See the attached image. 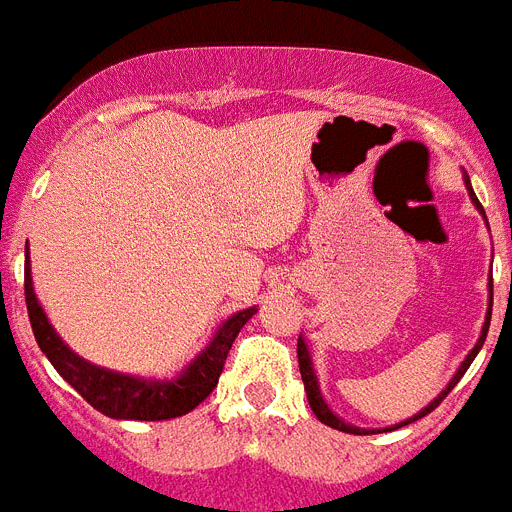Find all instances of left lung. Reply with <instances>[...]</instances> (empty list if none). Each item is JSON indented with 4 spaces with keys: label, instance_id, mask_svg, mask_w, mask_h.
Here are the masks:
<instances>
[{
    "label": "left lung",
    "instance_id": "obj_1",
    "mask_svg": "<svg viewBox=\"0 0 512 512\" xmlns=\"http://www.w3.org/2000/svg\"><path fill=\"white\" fill-rule=\"evenodd\" d=\"M465 188H468V193H470V201H473L478 212L484 215V207L478 204L476 193H473V185H470V177L468 175H465ZM486 225H489V223H486ZM489 300H492V284H489ZM489 321H492V303H489V311H486V321H484V327H481V335H478V342H476V345H473V350H470L468 356H465V361H462V364H460V369L454 372V377H452V380H449V385H446V388L441 390V393H438V396L433 398V401H430L428 406H425V409H420V412L414 414V417H409V420L398 422L396 428H404V425H409V422L420 420V417L430 414V412H433V409H436L438 404H441V401H444L446 393H449V390H452L454 385L460 382L462 374L468 372V366L473 364V358L478 356V350L484 348L486 332H489ZM297 361H300V374H303L305 393H308V404H311L313 414H316V417H319V420L324 422V425H329V428H335V430H342V433H353V436H369V433H374V430H364V428H356V425H350V422H345V420H342V417H337V414L332 412V409H329V404H327V401H324V396H321L319 377H316L311 350H308V342H305L303 335H300V340H297ZM396 428H393V430H396Z\"/></svg>",
    "mask_w": 512,
    "mask_h": 512
}]
</instances>
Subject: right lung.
<instances>
[{
	"label": "right lung",
	"instance_id": "right-lung-1",
	"mask_svg": "<svg viewBox=\"0 0 512 512\" xmlns=\"http://www.w3.org/2000/svg\"><path fill=\"white\" fill-rule=\"evenodd\" d=\"M26 308L28 321L34 329L36 345L42 353L50 358L55 372L79 393L90 406L103 412L111 420H172V417H183L191 409L204 401L212 393V388L220 380L225 358L231 350L233 340L257 313V305L236 311L233 316L217 327L207 348L201 350L199 356L185 366L183 372L170 377V380H156V377H138V374L111 372L98 364H90L87 358L68 348L66 342L60 340L55 332L47 313L36 300L34 281H31V260H28L26 249Z\"/></svg>",
	"mask_w": 512,
	"mask_h": 512
}]
</instances>
